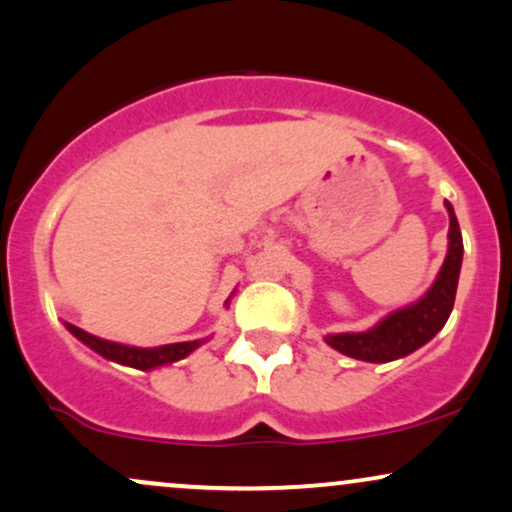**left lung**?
I'll return each instance as SVG.
<instances>
[{"label":"left lung","mask_w":512,"mask_h":512,"mask_svg":"<svg viewBox=\"0 0 512 512\" xmlns=\"http://www.w3.org/2000/svg\"><path fill=\"white\" fill-rule=\"evenodd\" d=\"M448 219V252L427 293L417 303L400 307L374 324L367 331H346V334H326L324 341L338 353L365 362H391L415 353L424 343L443 329L453 312L455 291H458L460 267H463V233L455 219L453 205L446 200Z\"/></svg>","instance_id":"8db88e82"}]
</instances>
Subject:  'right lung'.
Here are the masks:
<instances>
[{"label":"right lung","instance_id":"right-lung-1","mask_svg":"<svg viewBox=\"0 0 512 512\" xmlns=\"http://www.w3.org/2000/svg\"><path fill=\"white\" fill-rule=\"evenodd\" d=\"M231 303V298L226 300V305ZM66 329L71 331L73 336L78 338L80 343L95 350L97 355L107 357V360L119 362V365L133 367V369H157L164 365H171V362L183 360L193 353L195 348H200L202 343H207L209 338H197V341H183V343H169V346H157V348H138V346H126V343H116V341H107V338L92 336L88 331L78 329L69 322H64Z\"/></svg>","mask_w":512,"mask_h":512}]
</instances>
